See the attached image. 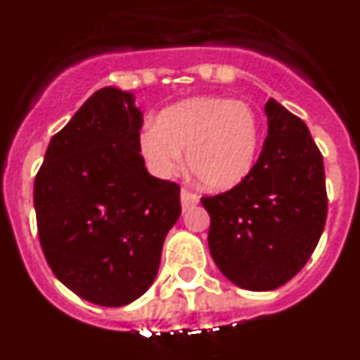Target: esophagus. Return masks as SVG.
Instances as JSON below:
<instances>
[{
  "label": "esophagus",
  "instance_id": "esophagus-1",
  "mask_svg": "<svg viewBox=\"0 0 360 360\" xmlns=\"http://www.w3.org/2000/svg\"><path fill=\"white\" fill-rule=\"evenodd\" d=\"M199 203V195L195 192L188 188H183L181 190V205H183V210H188L192 208L194 205Z\"/></svg>",
  "mask_w": 360,
  "mask_h": 360
}]
</instances>
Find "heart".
I'll return each mask as SVG.
<instances>
[{
	"mask_svg": "<svg viewBox=\"0 0 360 360\" xmlns=\"http://www.w3.org/2000/svg\"><path fill=\"white\" fill-rule=\"evenodd\" d=\"M258 115L249 104L232 98L203 96L181 102L150 124L141 150L161 177L183 170L186 152L190 170L207 188L229 190L250 174L258 157Z\"/></svg>",
	"mask_w": 360,
	"mask_h": 360,
	"instance_id": "1",
	"label": "heart"
}]
</instances>
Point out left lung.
Masks as SVG:
<instances>
[{"label": "left lung", "instance_id": "left-lung-1", "mask_svg": "<svg viewBox=\"0 0 360 360\" xmlns=\"http://www.w3.org/2000/svg\"><path fill=\"white\" fill-rule=\"evenodd\" d=\"M258 161L240 185L201 203L210 214L208 247L232 283L273 291L307 264L328 217L322 153L309 129L274 98Z\"/></svg>", "mask_w": 360, "mask_h": 360}]
</instances>
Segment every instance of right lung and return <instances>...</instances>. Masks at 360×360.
Here are the masks:
<instances>
[{
    "mask_svg": "<svg viewBox=\"0 0 360 360\" xmlns=\"http://www.w3.org/2000/svg\"><path fill=\"white\" fill-rule=\"evenodd\" d=\"M141 128L134 95L104 87L53 135L34 179L45 259L65 288L96 306L143 297L181 214L179 185L148 174Z\"/></svg>",
    "mask_w": 360,
    "mask_h": 360,
    "instance_id": "1",
    "label": "right lung"
}]
</instances>
